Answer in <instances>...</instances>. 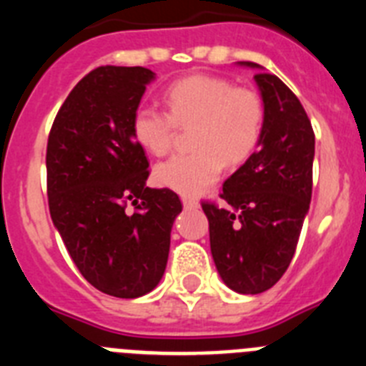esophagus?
<instances>
[{
    "mask_svg": "<svg viewBox=\"0 0 366 366\" xmlns=\"http://www.w3.org/2000/svg\"><path fill=\"white\" fill-rule=\"evenodd\" d=\"M183 207H185V209H198L199 207V203H198V199H194V198H183Z\"/></svg>",
    "mask_w": 366,
    "mask_h": 366,
    "instance_id": "esophagus-1",
    "label": "esophagus"
}]
</instances>
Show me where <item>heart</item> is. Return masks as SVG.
I'll return each instance as SVG.
<instances>
[{"label":"heart","mask_w":366,"mask_h":366,"mask_svg":"<svg viewBox=\"0 0 366 366\" xmlns=\"http://www.w3.org/2000/svg\"><path fill=\"white\" fill-rule=\"evenodd\" d=\"M168 113L139 106L132 117V135L148 154L170 150L174 130L189 128L190 154L174 155L155 167L154 179L163 189L196 196L211 187L222 164L236 167L257 150L264 130V102L249 87H236L222 76L192 74L168 86Z\"/></svg>","instance_id":"heart-1"}]
</instances>
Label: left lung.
I'll use <instances>...</instances> for the list:
<instances>
[{
    "instance_id": "obj_1",
    "label": "left lung",
    "mask_w": 366,
    "mask_h": 366,
    "mask_svg": "<svg viewBox=\"0 0 366 366\" xmlns=\"http://www.w3.org/2000/svg\"><path fill=\"white\" fill-rule=\"evenodd\" d=\"M264 102L257 152L223 183V205L203 202L216 269L232 292L257 295L286 273L312 202L315 135L295 93L253 62Z\"/></svg>"
}]
</instances>
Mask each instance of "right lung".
Instances as JSON below:
<instances>
[{"mask_svg": "<svg viewBox=\"0 0 366 366\" xmlns=\"http://www.w3.org/2000/svg\"><path fill=\"white\" fill-rule=\"evenodd\" d=\"M152 80L147 67H97L58 109L47 141L51 219L84 279L119 299L159 284L183 209L170 189L147 187L148 159L132 135ZM128 201L134 215L124 211Z\"/></svg>", "mask_w": 366, "mask_h": 366, "instance_id": "1", "label": "right lung"}]
</instances>
